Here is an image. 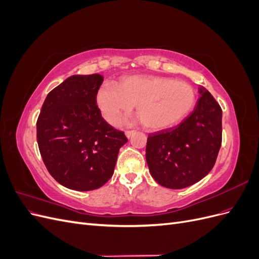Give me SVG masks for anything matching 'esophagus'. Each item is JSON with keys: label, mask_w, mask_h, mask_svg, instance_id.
<instances>
[{"label": "esophagus", "mask_w": 259, "mask_h": 259, "mask_svg": "<svg viewBox=\"0 0 259 259\" xmlns=\"http://www.w3.org/2000/svg\"><path fill=\"white\" fill-rule=\"evenodd\" d=\"M133 134H134V131H127V132H125V135H126L127 138H131Z\"/></svg>", "instance_id": "obj_1"}]
</instances>
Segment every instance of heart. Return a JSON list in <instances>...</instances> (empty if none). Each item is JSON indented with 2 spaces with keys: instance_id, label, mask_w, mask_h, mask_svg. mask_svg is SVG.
Returning a JSON list of instances; mask_svg holds the SVG:
<instances>
[{
  "instance_id": "1",
  "label": "heart",
  "mask_w": 259,
  "mask_h": 259,
  "mask_svg": "<svg viewBox=\"0 0 259 259\" xmlns=\"http://www.w3.org/2000/svg\"><path fill=\"white\" fill-rule=\"evenodd\" d=\"M96 104L110 124L119 122L136 105V113L146 128L163 131L176 126L190 113L195 92L190 84L173 77L130 75L120 79L117 85H101Z\"/></svg>"
}]
</instances>
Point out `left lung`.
<instances>
[{"label":"left lung","mask_w":259,"mask_h":259,"mask_svg":"<svg viewBox=\"0 0 259 259\" xmlns=\"http://www.w3.org/2000/svg\"><path fill=\"white\" fill-rule=\"evenodd\" d=\"M194 110L176 127L148 136L146 161L156 183L183 189L204 178L222 146V108L210 93L199 86Z\"/></svg>","instance_id":"1"}]
</instances>
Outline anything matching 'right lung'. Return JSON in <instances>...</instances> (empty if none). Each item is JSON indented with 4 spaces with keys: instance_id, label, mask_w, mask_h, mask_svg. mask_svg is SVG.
<instances>
[{
    "instance_id": "add662e5",
    "label": "right lung",
    "mask_w": 259,
    "mask_h": 259,
    "mask_svg": "<svg viewBox=\"0 0 259 259\" xmlns=\"http://www.w3.org/2000/svg\"><path fill=\"white\" fill-rule=\"evenodd\" d=\"M104 76L75 74L49 93L36 122L46 168L60 185L91 191L111 178L124 133L109 125L96 104Z\"/></svg>"
}]
</instances>
